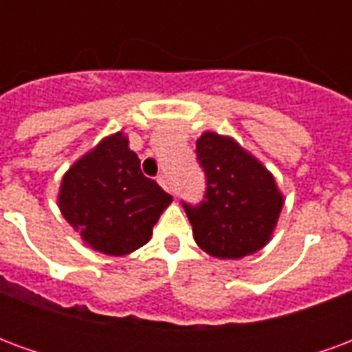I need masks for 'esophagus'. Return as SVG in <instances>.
<instances>
[{"label": "esophagus", "instance_id": "obj_1", "mask_svg": "<svg viewBox=\"0 0 352 352\" xmlns=\"http://www.w3.org/2000/svg\"><path fill=\"white\" fill-rule=\"evenodd\" d=\"M158 183L166 188V190H169V181H168V177L166 175H158Z\"/></svg>", "mask_w": 352, "mask_h": 352}]
</instances>
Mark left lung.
Wrapping results in <instances>:
<instances>
[{"label":"left lung","mask_w":352,"mask_h":352,"mask_svg":"<svg viewBox=\"0 0 352 352\" xmlns=\"http://www.w3.org/2000/svg\"><path fill=\"white\" fill-rule=\"evenodd\" d=\"M206 175L198 204L183 201L196 243L217 258H241L262 249L277 224L283 196L272 173L234 139L206 131L196 141Z\"/></svg>","instance_id":"1"}]
</instances>
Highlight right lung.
Returning a JSON list of instances; mask_svg holds the SVG:
<instances>
[{
  "label": "right lung",
  "instance_id": "obj_1",
  "mask_svg": "<svg viewBox=\"0 0 352 352\" xmlns=\"http://www.w3.org/2000/svg\"><path fill=\"white\" fill-rule=\"evenodd\" d=\"M58 201L65 221L90 247L122 256L151 239L171 196L143 175L138 154L118 131L65 173Z\"/></svg>",
  "mask_w": 352,
  "mask_h": 352
}]
</instances>
